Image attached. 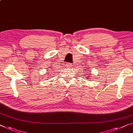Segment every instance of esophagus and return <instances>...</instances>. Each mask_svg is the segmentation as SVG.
Instances as JSON below:
<instances>
[{
    "instance_id": "obj_1",
    "label": "esophagus",
    "mask_w": 133,
    "mask_h": 133,
    "mask_svg": "<svg viewBox=\"0 0 133 133\" xmlns=\"http://www.w3.org/2000/svg\"><path fill=\"white\" fill-rule=\"evenodd\" d=\"M66 66L68 67V68H72V64H71V63H66Z\"/></svg>"
}]
</instances>
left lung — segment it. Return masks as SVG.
<instances>
[{"mask_svg": "<svg viewBox=\"0 0 133 133\" xmlns=\"http://www.w3.org/2000/svg\"><path fill=\"white\" fill-rule=\"evenodd\" d=\"M87 69H88V68H87ZM88 71H89V70H88ZM86 73H87V72H86ZM87 75H88V76H87V75H86V77H86V80H87V78H89L90 77V76H89V75H90V74H87Z\"/></svg>", "mask_w": 133, "mask_h": 133, "instance_id": "1", "label": "left lung"}]
</instances>
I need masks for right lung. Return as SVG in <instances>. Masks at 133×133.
I'll list each match as a JSON object with an SVG mask.
<instances>
[{
  "label": "right lung",
  "instance_id": "right-lung-1",
  "mask_svg": "<svg viewBox=\"0 0 133 133\" xmlns=\"http://www.w3.org/2000/svg\"><path fill=\"white\" fill-rule=\"evenodd\" d=\"M49 74H47V75H49Z\"/></svg>",
  "mask_w": 133,
  "mask_h": 133
}]
</instances>
